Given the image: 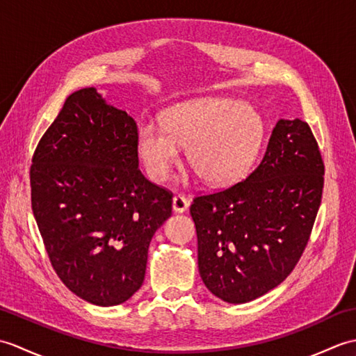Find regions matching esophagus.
<instances>
[{
    "instance_id": "esophagus-1",
    "label": "esophagus",
    "mask_w": 356,
    "mask_h": 356,
    "mask_svg": "<svg viewBox=\"0 0 356 356\" xmlns=\"http://www.w3.org/2000/svg\"><path fill=\"white\" fill-rule=\"evenodd\" d=\"M190 207V200L185 199L182 194H177L172 197V209L176 213H185V211Z\"/></svg>"
}]
</instances>
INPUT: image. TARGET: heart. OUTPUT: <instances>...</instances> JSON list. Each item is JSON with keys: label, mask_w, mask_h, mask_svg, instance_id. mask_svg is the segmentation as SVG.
Instances as JSON below:
<instances>
[{"label": "heart", "mask_w": 356, "mask_h": 356, "mask_svg": "<svg viewBox=\"0 0 356 356\" xmlns=\"http://www.w3.org/2000/svg\"><path fill=\"white\" fill-rule=\"evenodd\" d=\"M263 140V120L254 108L225 97H203L165 110L162 127H139L136 147L151 180L165 182L186 147L191 168L211 185H228L251 168Z\"/></svg>", "instance_id": "obj_1"}]
</instances>
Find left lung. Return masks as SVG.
I'll return each instance as SVG.
<instances>
[{"instance_id":"8db88e82","label":"left lung","mask_w":356,"mask_h":356,"mask_svg":"<svg viewBox=\"0 0 356 356\" xmlns=\"http://www.w3.org/2000/svg\"><path fill=\"white\" fill-rule=\"evenodd\" d=\"M324 163L311 127L280 119L245 180L194 197L203 283L226 303H248L291 274L318 213Z\"/></svg>"}]
</instances>
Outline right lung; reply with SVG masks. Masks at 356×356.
I'll return each instance as SVG.
<instances>
[{"mask_svg":"<svg viewBox=\"0 0 356 356\" xmlns=\"http://www.w3.org/2000/svg\"><path fill=\"white\" fill-rule=\"evenodd\" d=\"M138 125L96 88L72 93L32 157V211L61 282L96 306L124 303L145 278L148 246L172 193L139 170Z\"/></svg>","mask_w":356,"mask_h":356,"instance_id":"obj_1","label":"right lung"}]
</instances>
